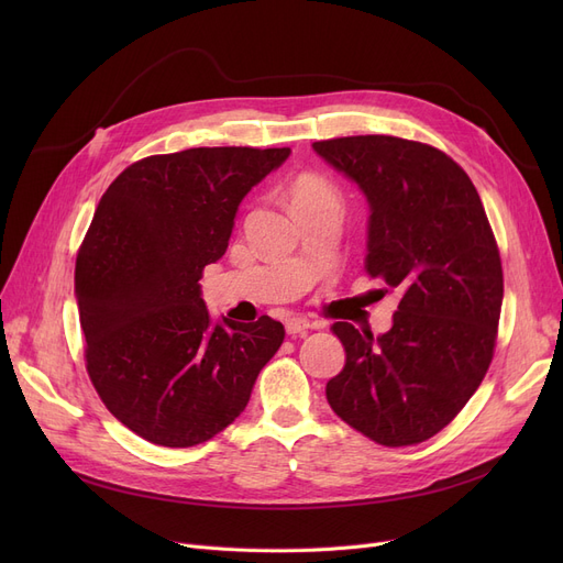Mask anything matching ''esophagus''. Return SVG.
Here are the masks:
<instances>
[{
	"label": "esophagus",
	"instance_id": "obj_1",
	"mask_svg": "<svg viewBox=\"0 0 563 563\" xmlns=\"http://www.w3.org/2000/svg\"><path fill=\"white\" fill-rule=\"evenodd\" d=\"M310 329H312V323H310L306 317H289V319L285 321V331H287L289 335L303 338Z\"/></svg>",
	"mask_w": 563,
	"mask_h": 563
}]
</instances>
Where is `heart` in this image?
<instances>
[{
    "mask_svg": "<svg viewBox=\"0 0 563 563\" xmlns=\"http://www.w3.org/2000/svg\"><path fill=\"white\" fill-rule=\"evenodd\" d=\"M312 202H333L338 205V194L329 180H323L319 175L303 173L289 187V205H312Z\"/></svg>",
    "mask_w": 563,
    "mask_h": 563,
    "instance_id": "b5f03b06",
    "label": "heart"
}]
</instances>
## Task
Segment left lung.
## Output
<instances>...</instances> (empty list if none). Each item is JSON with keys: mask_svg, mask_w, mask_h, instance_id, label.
I'll list each match as a JSON object with an SVG mask.
<instances>
[{"mask_svg": "<svg viewBox=\"0 0 563 563\" xmlns=\"http://www.w3.org/2000/svg\"><path fill=\"white\" fill-rule=\"evenodd\" d=\"M312 147L365 194V272L401 297L388 333L333 323L346 363L327 399L378 445H416L459 416L493 361L505 280L488 217L467 173L427 143L369 134Z\"/></svg>", "mask_w": 563, "mask_h": 563, "instance_id": "8db88e82", "label": "left lung"}]
</instances>
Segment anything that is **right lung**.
<instances>
[{"mask_svg":"<svg viewBox=\"0 0 563 563\" xmlns=\"http://www.w3.org/2000/svg\"><path fill=\"white\" fill-rule=\"evenodd\" d=\"M289 147H189L128 166L98 202L75 266L86 369L111 416L147 442L194 448L240 418L285 329L214 321L200 278L244 196Z\"/></svg>","mask_w":563,"mask_h":563,"instance_id":"1","label":"right lung"}]
</instances>
